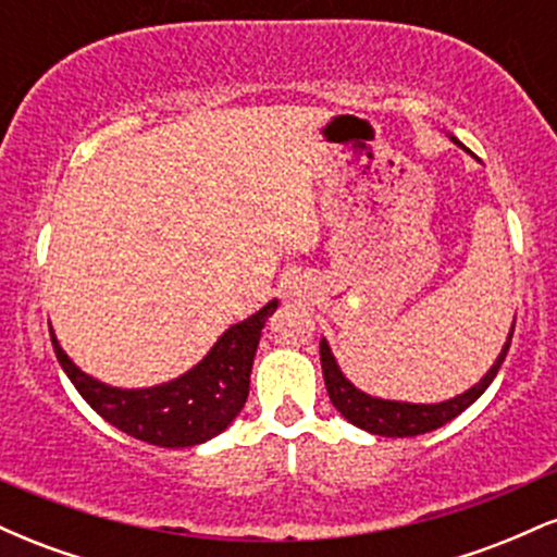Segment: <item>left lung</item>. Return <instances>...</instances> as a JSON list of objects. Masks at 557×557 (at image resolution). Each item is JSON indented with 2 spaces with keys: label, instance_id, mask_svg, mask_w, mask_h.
<instances>
[{
  "label": "left lung",
  "instance_id": "obj_1",
  "mask_svg": "<svg viewBox=\"0 0 557 557\" xmlns=\"http://www.w3.org/2000/svg\"><path fill=\"white\" fill-rule=\"evenodd\" d=\"M513 327H510L508 343L503 345V354L497 356L495 363H492L490 372L484 374L474 387L466 389L463 395H456V398H450V400L400 403V400L372 398V395L361 393V389H356L348 380H345L341 367H337L335 356H332L327 341L319 343L324 385H327L332 406H335L337 411H341L343 417L350 421V424L359 426V430L380 434V437H417V434L432 432V430H437V426L447 424L450 419H456L458 413H463L466 408H469L471 403H474L479 395L490 387V382L495 380L497 372H500V363L505 361V356H508L510 341H513Z\"/></svg>",
  "mask_w": 557,
  "mask_h": 557
}]
</instances>
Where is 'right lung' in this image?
Here are the masks:
<instances>
[{
    "instance_id": "obj_1",
    "label": "right lung",
    "mask_w": 557,
    "mask_h": 557,
    "mask_svg": "<svg viewBox=\"0 0 557 557\" xmlns=\"http://www.w3.org/2000/svg\"><path fill=\"white\" fill-rule=\"evenodd\" d=\"M274 309H277V300H270L253 317L233 324L190 372L146 389L104 385L83 374L67 359L54 332L52 345L57 361L65 369L70 382L101 419L149 445L190 447L225 432L230 421L240 413L248 398V385H251V367L261 327Z\"/></svg>"
}]
</instances>
